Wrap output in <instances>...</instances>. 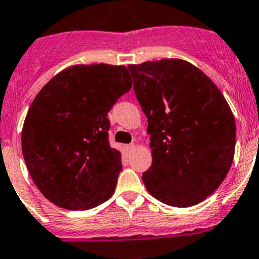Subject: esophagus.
<instances>
[{"instance_id": "obj_1", "label": "esophagus", "mask_w": 259, "mask_h": 259, "mask_svg": "<svg viewBox=\"0 0 259 259\" xmlns=\"http://www.w3.org/2000/svg\"><path fill=\"white\" fill-rule=\"evenodd\" d=\"M134 149H135V144H134V143H132V144L126 145V150H127V152H129V153H132Z\"/></svg>"}]
</instances>
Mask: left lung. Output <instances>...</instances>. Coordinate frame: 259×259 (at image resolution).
Returning a JSON list of instances; mask_svg holds the SVG:
<instances>
[{
  "instance_id": "1",
  "label": "left lung",
  "mask_w": 259,
  "mask_h": 259,
  "mask_svg": "<svg viewBox=\"0 0 259 259\" xmlns=\"http://www.w3.org/2000/svg\"><path fill=\"white\" fill-rule=\"evenodd\" d=\"M148 119L152 165L148 192L163 204L190 207L222 185L235 150V120L217 84L182 59L127 66Z\"/></svg>"
}]
</instances>
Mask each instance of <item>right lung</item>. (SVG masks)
<instances>
[{"label": "right lung", "mask_w": 259, "mask_h": 259, "mask_svg": "<svg viewBox=\"0 0 259 259\" xmlns=\"http://www.w3.org/2000/svg\"><path fill=\"white\" fill-rule=\"evenodd\" d=\"M132 84L124 66L79 64L55 74L36 95L22 126V154L50 202L89 210L112 196L122 164L109 144L107 112Z\"/></svg>", "instance_id": "right-lung-1"}]
</instances>
